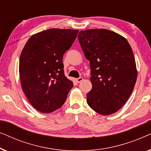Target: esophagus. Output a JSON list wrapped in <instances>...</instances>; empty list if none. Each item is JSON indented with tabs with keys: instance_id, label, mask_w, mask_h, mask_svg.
Listing matches in <instances>:
<instances>
[{
	"instance_id": "1",
	"label": "esophagus",
	"mask_w": 151,
	"mask_h": 151,
	"mask_svg": "<svg viewBox=\"0 0 151 151\" xmlns=\"http://www.w3.org/2000/svg\"><path fill=\"white\" fill-rule=\"evenodd\" d=\"M82 80H83V78L80 77V78H77V79H76V82H77L78 83H79V82H82Z\"/></svg>"
}]
</instances>
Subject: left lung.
I'll return each instance as SVG.
<instances>
[{"label":"left lung","mask_w":151,"mask_h":151,"mask_svg":"<svg viewBox=\"0 0 151 151\" xmlns=\"http://www.w3.org/2000/svg\"><path fill=\"white\" fill-rule=\"evenodd\" d=\"M78 38L90 63L87 104L99 114H113L129 98L137 80L133 50L127 39L104 29L80 31Z\"/></svg>","instance_id":"obj_1"}]
</instances>
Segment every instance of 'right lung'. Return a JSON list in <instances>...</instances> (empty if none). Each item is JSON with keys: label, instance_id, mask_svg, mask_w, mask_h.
Instances as JSON below:
<instances>
[{"label": "right lung", "instance_id": "add662e5", "mask_svg": "<svg viewBox=\"0 0 151 151\" xmlns=\"http://www.w3.org/2000/svg\"><path fill=\"white\" fill-rule=\"evenodd\" d=\"M78 30L49 29L30 37L20 57L21 86L30 104L44 113L63 106L73 84L65 76L63 55Z\"/></svg>", "mask_w": 151, "mask_h": 151}]
</instances>
